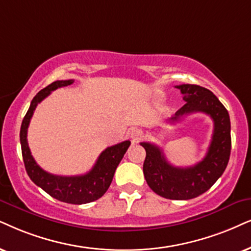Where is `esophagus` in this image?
<instances>
[{
  "label": "esophagus",
  "instance_id": "1",
  "mask_svg": "<svg viewBox=\"0 0 251 251\" xmlns=\"http://www.w3.org/2000/svg\"><path fill=\"white\" fill-rule=\"evenodd\" d=\"M129 136L133 141H138L139 139L142 136V131H140L139 128H132L129 129Z\"/></svg>",
  "mask_w": 251,
  "mask_h": 251
}]
</instances>
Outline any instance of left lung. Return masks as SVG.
Here are the masks:
<instances>
[{"label":"left lung","instance_id":"1","mask_svg":"<svg viewBox=\"0 0 251 251\" xmlns=\"http://www.w3.org/2000/svg\"><path fill=\"white\" fill-rule=\"evenodd\" d=\"M185 104L170 123H176L193 112L208 115L214 123L213 135L206 156L192 167H175L164 156L162 149L151 142H141L146 151L144 175L148 186L167 199L188 201L207 191L224 174L230 156V119L218 97L201 85H177Z\"/></svg>","mask_w":251,"mask_h":251}]
</instances>
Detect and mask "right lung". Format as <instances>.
<instances>
[{
    "instance_id": "add662e5",
    "label": "right lung",
    "mask_w": 251,
    "mask_h": 251,
    "mask_svg": "<svg viewBox=\"0 0 251 251\" xmlns=\"http://www.w3.org/2000/svg\"><path fill=\"white\" fill-rule=\"evenodd\" d=\"M74 80L55 81L33 97L21 126V146L25 170L31 180L49 193L50 197L68 204H87L97 201L109 189L115 171L124 157L131 142L123 141L120 144L107 147L100 153L96 163L89 173L80 176H58L45 171L38 166L27 145V127L34 110L41 100H45L55 89L71 85Z\"/></svg>"
}]
</instances>
